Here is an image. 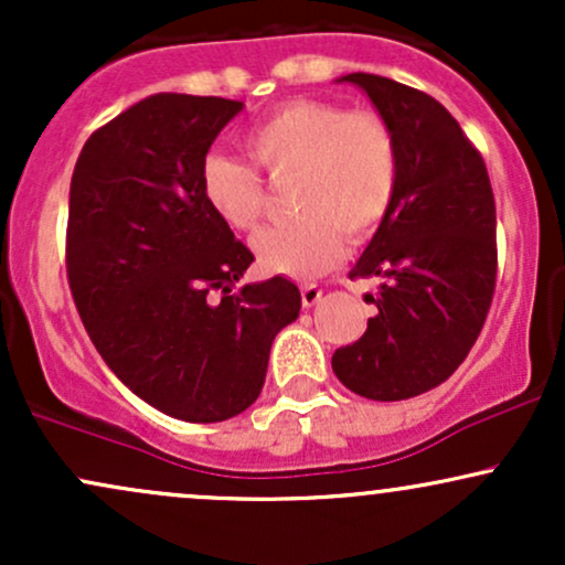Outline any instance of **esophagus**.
Segmentation results:
<instances>
[{"mask_svg": "<svg viewBox=\"0 0 565 565\" xmlns=\"http://www.w3.org/2000/svg\"><path fill=\"white\" fill-rule=\"evenodd\" d=\"M321 295L323 291H321V287H316V284H302L300 287V297H302L305 308H313V305L321 300Z\"/></svg>", "mask_w": 565, "mask_h": 565, "instance_id": "esophagus-1", "label": "esophagus"}]
</instances>
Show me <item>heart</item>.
<instances>
[{
	"label": "heart",
	"instance_id": "b5f03b06",
	"mask_svg": "<svg viewBox=\"0 0 565 565\" xmlns=\"http://www.w3.org/2000/svg\"><path fill=\"white\" fill-rule=\"evenodd\" d=\"M244 151L270 183H289L295 217L257 233L252 249L268 274L310 278L329 270L342 238L361 244L391 215L398 191V140L377 111L332 100H289L244 135ZM201 196L220 223L249 233L268 210L263 178L244 161L206 157Z\"/></svg>",
	"mask_w": 565,
	"mask_h": 565
}]
</instances>
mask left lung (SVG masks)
Returning a JSON list of instances; mask_svg holds the SVG:
<instances>
[{
  "mask_svg": "<svg viewBox=\"0 0 565 565\" xmlns=\"http://www.w3.org/2000/svg\"><path fill=\"white\" fill-rule=\"evenodd\" d=\"M398 140V191L350 278H377V316L332 369L348 391L404 401L457 372L497 287V206L478 148L444 106L377 74H348Z\"/></svg>",
  "mask_w": 565,
  "mask_h": 565,
  "instance_id": "1",
  "label": "left lung"
}]
</instances>
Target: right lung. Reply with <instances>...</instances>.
<instances>
[{
  "mask_svg": "<svg viewBox=\"0 0 565 565\" xmlns=\"http://www.w3.org/2000/svg\"><path fill=\"white\" fill-rule=\"evenodd\" d=\"M242 108L146 97L89 135L71 178L66 270L84 329L129 391L185 423L255 404L302 305L281 276L233 291L255 255L201 196L206 151Z\"/></svg>",
  "mask_w": 565,
  "mask_h": 565,
  "instance_id": "add662e5",
  "label": "right lung"
}]
</instances>
